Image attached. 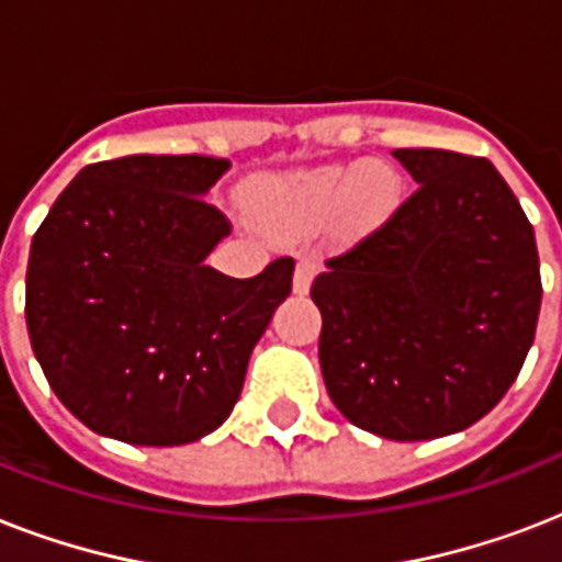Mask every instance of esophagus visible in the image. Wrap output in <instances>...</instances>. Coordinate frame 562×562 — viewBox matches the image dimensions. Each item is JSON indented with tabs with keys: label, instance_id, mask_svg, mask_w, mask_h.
<instances>
[{
	"label": "esophagus",
	"instance_id": "1",
	"mask_svg": "<svg viewBox=\"0 0 562 562\" xmlns=\"http://www.w3.org/2000/svg\"><path fill=\"white\" fill-rule=\"evenodd\" d=\"M317 273V262L312 256H300L297 259V268H294V294H308L312 289V280H315Z\"/></svg>",
	"mask_w": 562,
	"mask_h": 562
}]
</instances>
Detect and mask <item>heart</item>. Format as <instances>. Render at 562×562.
<instances>
[{
	"label": "heart",
	"instance_id": "heart-1",
	"mask_svg": "<svg viewBox=\"0 0 562 562\" xmlns=\"http://www.w3.org/2000/svg\"><path fill=\"white\" fill-rule=\"evenodd\" d=\"M402 178L384 162H350L300 171L268 189V201L308 212L350 210L361 224H375L393 210Z\"/></svg>",
	"mask_w": 562,
	"mask_h": 562
}]
</instances>
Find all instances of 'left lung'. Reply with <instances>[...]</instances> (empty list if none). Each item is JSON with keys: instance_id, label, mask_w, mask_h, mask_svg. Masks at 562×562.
<instances>
[{"instance_id": "obj_1", "label": "left lung", "mask_w": 562, "mask_h": 562, "mask_svg": "<svg viewBox=\"0 0 562 562\" xmlns=\"http://www.w3.org/2000/svg\"><path fill=\"white\" fill-rule=\"evenodd\" d=\"M417 192L312 285L335 408L384 440H435L493 411L540 317L533 227L496 166L396 148Z\"/></svg>"}]
</instances>
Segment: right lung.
<instances>
[{"instance_id": "obj_1", "label": "right lung", "mask_w": 562, "mask_h": 562, "mask_svg": "<svg viewBox=\"0 0 562 562\" xmlns=\"http://www.w3.org/2000/svg\"><path fill=\"white\" fill-rule=\"evenodd\" d=\"M229 160L131 154L75 175L31 241L25 324L52 391L95 435L183 446L229 417L291 294V259L212 271L229 236L203 201Z\"/></svg>"}]
</instances>
